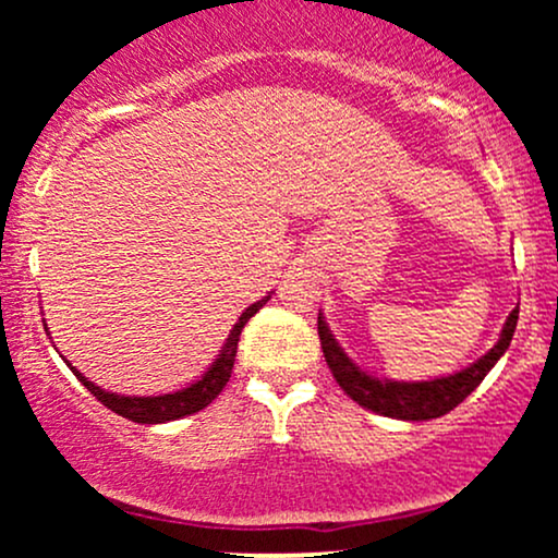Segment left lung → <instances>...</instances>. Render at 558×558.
Wrapping results in <instances>:
<instances>
[{
	"mask_svg": "<svg viewBox=\"0 0 558 558\" xmlns=\"http://www.w3.org/2000/svg\"><path fill=\"white\" fill-rule=\"evenodd\" d=\"M517 317H520V306L506 317V325L501 330V338L493 345L485 356H480L475 364L453 373L448 377H435V380H420V383H401V380H380V377L367 375L362 367L345 356V351L338 345L336 338L325 323L323 315L317 317V332L319 343H323L325 362H328L336 383L345 390L349 399H354L360 407L369 409V412L383 414V417L407 420V422H422L444 417L453 407H459L466 396L475 390L483 377L490 373V367L504 356L509 349L511 336H514Z\"/></svg>",
	"mask_w": 558,
	"mask_h": 558,
	"instance_id": "8db88e82",
	"label": "left lung"
}]
</instances>
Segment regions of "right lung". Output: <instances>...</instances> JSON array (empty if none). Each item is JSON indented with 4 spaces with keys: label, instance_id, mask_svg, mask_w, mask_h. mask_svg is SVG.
Segmentation results:
<instances>
[{
    "label": "right lung",
    "instance_id": "obj_1",
    "mask_svg": "<svg viewBox=\"0 0 558 558\" xmlns=\"http://www.w3.org/2000/svg\"><path fill=\"white\" fill-rule=\"evenodd\" d=\"M270 301V296L259 299L257 304L248 306L246 312L239 317V323L233 325V330H230V336L226 338V343H222V351L217 354V360L213 362V367L207 369L202 377H198L196 383H191L189 388H181L175 390V393H165V396H118V393H110V390L94 386L88 377H83V373H78L75 367H68L73 369V375L78 377V380L86 386L92 393L105 403L107 409H112L114 414H120V417L131 420V422H138V425H159V422H170V420H181V417H189V414L198 412V409L209 407L217 396H220V390L226 388V383L230 380V373H233V362H235V349H239V336L243 330V325L248 323L262 306Z\"/></svg>",
    "mask_w": 558,
    "mask_h": 558
}]
</instances>
